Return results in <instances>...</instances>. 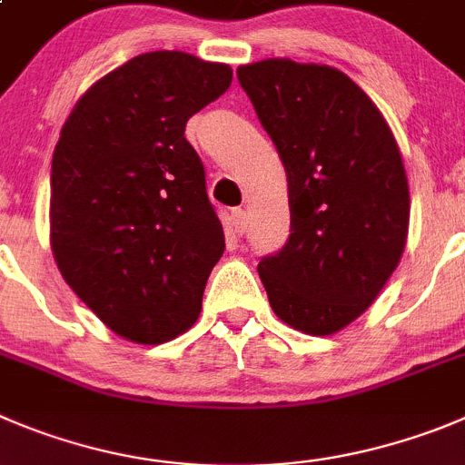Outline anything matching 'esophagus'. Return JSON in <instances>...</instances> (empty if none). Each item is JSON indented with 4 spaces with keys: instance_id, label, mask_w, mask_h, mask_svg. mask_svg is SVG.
<instances>
[{
    "instance_id": "1",
    "label": "esophagus",
    "mask_w": 465,
    "mask_h": 465,
    "mask_svg": "<svg viewBox=\"0 0 465 465\" xmlns=\"http://www.w3.org/2000/svg\"><path fill=\"white\" fill-rule=\"evenodd\" d=\"M232 229L236 236H242L247 229V213L242 211V208H236V211H232Z\"/></svg>"
}]
</instances>
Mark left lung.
<instances>
[{"label":"left lung","instance_id":"obj_1","mask_svg":"<svg viewBox=\"0 0 465 465\" xmlns=\"http://www.w3.org/2000/svg\"><path fill=\"white\" fill-rule=\"evenodd\" d=\"M236 75L289 183L292 233L259 262V277L284 323L332 335L376 301L401 259V153L379 107L337 68L266 59Z\"/></svg>","mask_w":465,"mask_h":465}]
</instances>
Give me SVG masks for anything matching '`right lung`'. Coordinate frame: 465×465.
I'll use <instances>...</instances> for the list:
<instances>
[{
  "mask_svg": "<svg viewBox=\"0 0 465 465\" xmlns=\"http://www.w3.org/2000/svg\"><path fill=\"white\" fill-rule=\"evenodd\" d=\"M232 68L158 50L95 82L52 155L50 241L80 301L116 335L163 344L197 321L224 252L185 124Z\"/></svg>",
  "mask_w": 465,
  "mask_h": 465,
  "instance_id": "1",
  "label": "right lung"
}]
</instances>
